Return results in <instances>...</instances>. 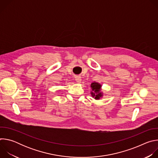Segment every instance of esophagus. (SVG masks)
Returning <instances> with one entry per match:
<instances>
[{"instance_id": "34e87169", "label": "esophagus", "mask_w": 158, "mask_h": 158, "mask_svg": "<svg viewBox=\"0 0 158 158\" xmlns=\"http://www.w3.org/2000/svg\"><path fill=\"white\" fill-rule=\"evenodd\" d=\"M76 82H77L78 84L81 83V81H82L81 77H76Z\"/></svg>"}]
</instances>
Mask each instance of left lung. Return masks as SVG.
<instances>
[{
  "label": "left lung",
  "instance_id": "8db88e82",
  "mask_svg": "<svg viewBox=\"0 0 158 158\" xmlns=\"http://www.w3.org/2000/svg\"><path fill=\"white\" fill-rule=\"evenodd\" d=\"M92 91H91V96L96 100H99L103 96V93L102 92V85L97 82H93L91 84Z\"/></svg>",
  "mask_w": 158,
  "mask_h": 158
}]
</instances>
